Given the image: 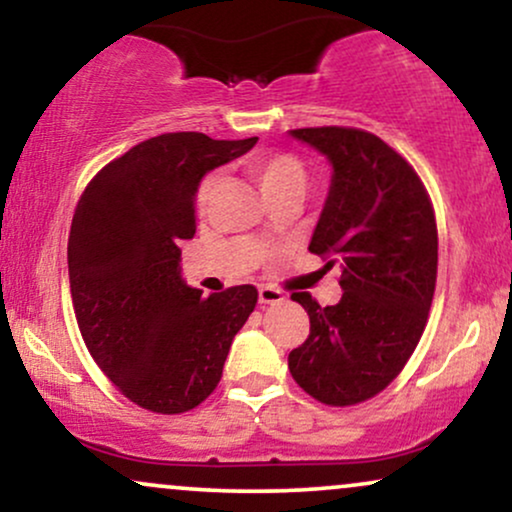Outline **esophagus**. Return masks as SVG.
I'll list each match as a JSON object with an SVG mask.
<instances>
[{
    "label": "esophagus",
    "instance_id": "obj_1",
    "mask_svg": "<svg viewBox=\"0 0 512 512\" xmlns=\"http://www.w3.org/2000/svg\"><path fill=\"white\" fill-rule=\"evenodd\" d=\"M257 293H260V303H264V305H274V303L286 301V293L281 289H276V286H269V284H262L260 289H257Z\"/></svg>",
    "mask_w": 512,
    "mask_h": 512
}]
</instances>
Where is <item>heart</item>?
Segmentation results:
<instances>
[{"instance_id":"1","label":"heart","mask_w":512,"mask_h":512,"mask_svg":"<svg viewBox=\"0 0 512 512\" xmlns=\"http://www.w3.org/2000/svg\"><path fill=\"white\" fill-rule=\"evenodd\" d=\"M245 170L252 175V180L260 185L264 197L274 199L276 195L284 192H305L308 185V170L301 163V158L293 154H284V151H267V154L252 156L245 163ZM219 175L211 173L199 182L197 187V209H204L209 204L211 192H214ZM257 236H267V228L260 226Z\"/></svg>"}]
</instances>
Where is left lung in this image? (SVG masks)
Returning a JSON list of instances; mask_svg holds the SVG:
<instances>
[{"mask_svg": "<svg viewBox=\"0 0 512 512\" xmlns=\"http://www.w3.org/2000/svg\"><path fill=\"white\" fill-rule=\"evenodd\" d=\"M332 163V187L310 252L342 269V301L291 293L308 310V339L289 370L310 397L354 407L383 392L426 330L438 276L436 211L402 154L366 129H291Z\"/></svg>", "mask_w": 512, "mask_h": 512, "instance_id": "obj_1", "label": "left lung"}]
</instances>
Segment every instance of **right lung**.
Listing matches in <instances>:
<instances>
[{
  "instance_id": "right-lung-1",
  "label": "right lung",
  "mask_w": 512,
  "mask_h": 512,
  "mask_svg": "<svg viewBox=\"0 0 512 512\" xmlns=\"http://www.w3.org/2000/svg\"><path fill=\"white\" fill-rule=\"evenodd\" d=\"M255 142L202 132L151 137L98 170L76 204L67 262L79 332L98 368L142 409L199 407L255 310L252 284L204 298L180 276L199 180Z\"/></svg>"
}]
</instances>
